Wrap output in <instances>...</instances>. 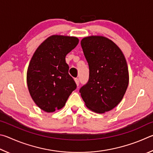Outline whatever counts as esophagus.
<instances>
[{
	"instance_id": "esophagus-1",
	"label": "esophagus",
	"mask_w": 153,
	"mask_h": 153,
	"mask_svg": "<svg viewBox=\"0 0 153 153\" xmlns=\"http://www.w3.org/2000/svg\"><path fill=\"white\" fill-rule=\"evenodd\" d=\"M74 81H75V82H76V84L77 86H79V79H77V78H75L74 79Z\"/></svg>"
}]
</instances>
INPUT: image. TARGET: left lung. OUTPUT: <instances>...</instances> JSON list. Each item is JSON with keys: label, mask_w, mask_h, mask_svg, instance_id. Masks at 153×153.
<instances>
[{"label": "left lung", "mask_w": 153, "mask_h": 153, "mask_svg": "<svg viewBox=\"0 0 153 153\" xmlns=\"http://www.w3.org/2000/svg\"><path fill=\"white\" fill-rule=\"evenodd\" d=\"M81 44L89 64V78L79 91L90 110L103 114L118 105L126 91V60L120 48L105 37L88 36Z\"/></svg>", "instance_id": "obj_1"}]
</instances>
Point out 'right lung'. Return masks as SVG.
Returning a JSON list of instances; mask_svg holds the SVG:
<instances>
[{
  "label": "right lung",
  "mask_w": 153,
  "mask_h": 153,
  "mask_svg": "<svg viewBox=\"0 0 153 153\" xmlns=\"http://www.w3.org/2000/svg\"><path fill=\"white\" fill-rule=\"evenodd\" d=\"M79 42L76 37L53 35L39 45L32 56L27 83L32 100L45 112L62 108L76 89L65 58Z\"/></svg>",
  "instance_id": "right-lung-1"
}]
</instances>
